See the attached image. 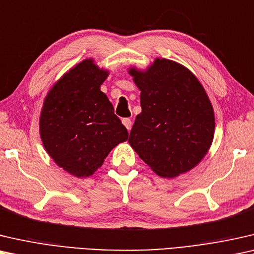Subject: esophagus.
I'll return each mask as SVG.
<instances>
[{
  "label": "esophagus",
  "mask_w": 254,
  "mask_h": 254,
  "mask_svg": "<svg viewBox=\"0 0 254 254\" xmlns=\"http://www.w3.org/2000/svg\"><path fill=\"white\" fill-rule=\"evenodd\" d=\"M122 123L124 124V127H126L127 128V131H130V130H131V127H132V122H131V120H130V119H123V120H122Z\"/></svg>",
  "instance_id": "1"
}]
</instances>
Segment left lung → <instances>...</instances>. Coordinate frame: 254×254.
Instances as JSON below:
<instances>
[{
	"label": "left lung",
	"mask_w": 254,
	"mask_h": 254,
	"mask_svg": "<svg viewBox=\"0 0 254 254\" xmlns=\"http://www.w3.org/2000/svg\"><path fill=\"white\" fill-rule=\"evenodd\" d=\"M140 93L141 113L128 142L161 177H176L201 161L212 145V103L193 73L174 61L156 59L145 72L128 70Z\"/></svg>",
	"instance_id": "left-lung-1"
}]
</instances>
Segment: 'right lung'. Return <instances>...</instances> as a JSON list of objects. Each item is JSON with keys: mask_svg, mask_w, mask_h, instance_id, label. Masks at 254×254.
<instances>
[{"mask_svg": "<svg viewBox=\"0 0 254 254\" xmlns=\"http://www.w3.org/2000/svg\"><path fill=\"white\" fill-rule=\"evenodd\" d=\"M108 72L85 60L66 72L46 96L40 135L57 166L76 177L94 174L128 133L100 86Z\"/></svg>", "mask_w": 254, "mask_h": 254, "instance_id": "1", "label": "right lung"}]
</instances>
